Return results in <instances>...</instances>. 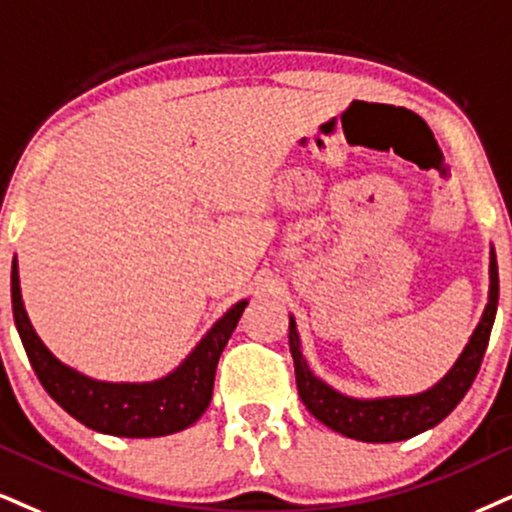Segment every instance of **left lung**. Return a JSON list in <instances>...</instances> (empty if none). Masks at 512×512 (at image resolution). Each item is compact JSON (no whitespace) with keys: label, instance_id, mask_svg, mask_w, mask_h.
Here are the masks:
<instances>
[{"label":"left lung","instance_id":"1","mask_svg":"<svg viewBox=\"0 0 512 512\" xmlns=\"http://www.w3.org/2000/svg\"><path fill=\"white\" fill-rule=\"evenodd\" d=\"M498 306V263L496 251H489V301L484 306L482 318L472 332L470 342L453 368L441 380L420 394L408 396H380V399H356L330 387L308 368L301 339L296 330L294 315H289V351L294 358L296 387L304 406L330 430L344 434L349 439L368 441V444H389L403 441L415 434L432 430L439 425L453 408L463 401L468 389L475 382L484 351H487L491 327L496 320Z\"/></svg>","mask_w":512,"mask_h":512}]
</instances>
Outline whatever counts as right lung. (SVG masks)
Masks as SVG:
<instances>
[{"instance_id": "right-lung-1", "label": "right lung", "mask_w": 512, "mask_h": 512, "mask_svg": "<svg viewBox=\"0 0 512 512\" xmlns=\"http://www.w3.org/2000/svg\"><path fill=\"white\" fill-rule=\"evenodd\" d=\"M246 304V299L237 301L218 318L185 361L166 377L154 382H102L61 363L37 337L23 306L16 256L11 263L14 323L37 380L68 415L94 432L113 437H166L194 425L211 403L218 358Z\"/></svg>"}]
</instances>
